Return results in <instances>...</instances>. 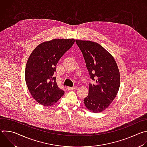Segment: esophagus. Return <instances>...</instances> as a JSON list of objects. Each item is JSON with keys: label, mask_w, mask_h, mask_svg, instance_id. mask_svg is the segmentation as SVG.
<instances>
[{"label": "esophagus", "mask_w": 147, "mask_h": 147, "mask_svg": "<svg viewBox=\"0 0 147 147\" xmlns=\"http://www.w3.org/2000/svg\"><path fill=\"white\" fill-rule=\"evenodd\" d=\"M67 90H75L76 89V87H67L66 88Z\"/></svg>", "instance_id": "1"}]
</instances>
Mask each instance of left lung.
<instances>
[{
	"mask_svg": "<svg viewBox=\"0 0 147 147\" xmlns=\"http://www.w3.org/2000/svg\"><path fill=\"white\" fill-rule=\"evenodd\" d=\"M86 61L90 78L88 96L84 99L87 109L94 113L105 110L115 98L120 87V73L112 55L99 44L76 40Z\"/></svg>",
	"mask_w": 147,
	"mask_h": 147,
	"instance_id": "left-lung-1",
	"label": "left lung"
}]
</instances>
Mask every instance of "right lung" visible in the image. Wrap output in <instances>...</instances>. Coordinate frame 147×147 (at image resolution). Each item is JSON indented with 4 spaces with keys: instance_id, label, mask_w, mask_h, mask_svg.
Returning a JSON list of instances; mask_svg holds the SVG:
<instances>
[{
    "instance_id": "1",
    "label": "right lung",
    "mask_w": 147,
    "mask_h": 147,
    "mask_svg": "<svg viewBox=\"0 0 147 147\" xmlns=\"http://www.w3.org/2000/svg\"><path fill=\"white\" fill-rule=\"evenodd\" d=\"M74 39H55L38 45L30 55L26 67L25 79L33 98L44 106L53 105L65 92L58 87L56 66L74 44Z\"/></svg>"
}]
</instances>
